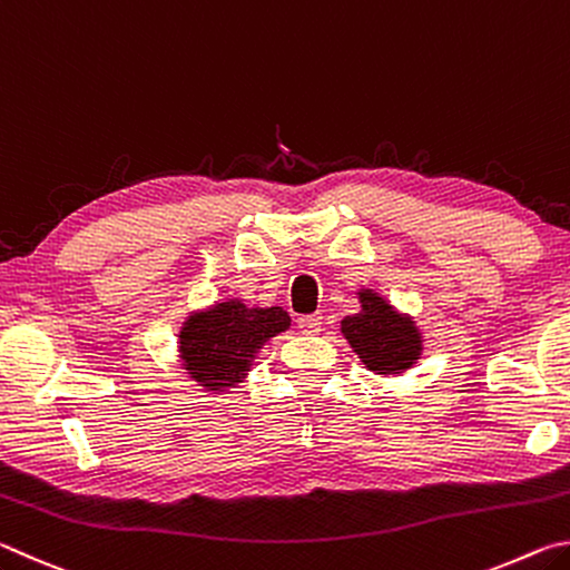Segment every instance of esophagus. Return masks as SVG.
Returning a JSON list of instances; mask_svg holds the SVG:
<instances>
[{"instance_id": "esophagus-1", "label": "esophagus", "mask_w": 570, "mask_h": 570, "mask_svg": "<svg viewBox=\"0 0 570 570\" xmlns=\"http://www.w3.org/2000/svg\"><path fill=\"white\" fill-rule=\"evenodd\" d=\"M298 330L304 334H316L322 332V316L320 314H306V316H298Z\"/></svg>"}]
</instances>
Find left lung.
Here are the masks:
<instances>
[{"label":"left lung","mask_w":570,"mask_h":570,"mask_svg":"<svg viewBox=\"0 0 570 570\" xmlns=\"http://www.w3.org/2000/svg\"><path fill=\"white\" fill-rule=\"evenodd\" d=\"M362 312L346 316L342 334L360 360L377 374H400L420 354V334L410 320L372 292H362Z\"/></svg>","instance_id":"1"}]
</instances>
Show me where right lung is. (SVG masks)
I'll return each mask as SVG.
<instances>
[{
  "mask_svg": "<svg viewBox=\"0 0 570 570\" xmlns=\"http://www.w3.org/2000/svg\"><path fill=\"white\" fill-rule=\"evenodd\" d=\"M282 306L248 308L240 302L216 304L204 316L188 320L180 332V356L190 377L208 390L238 384L254 354L288 326Z\"/></svg>",
  "mask_w": 570,
  "mask_h": 570,
  "instance_id": "1",
  "label": "right lung"
}]
</instances>
